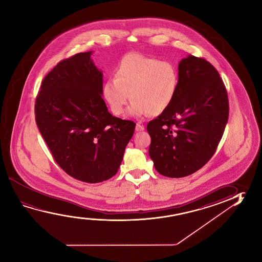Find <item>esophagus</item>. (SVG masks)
<instances>
[{"instance_id": "34e87169", "label": "esophagus", "mask_w": 262, "mask_h": 262, "mask_svg": "<svg viewBox=\"0 0 262 262\" xmlns=\"http://www.w3.org/2000/svg\"><path fill=\"white\" fill-rule=\"evenodd\" d=\"M135 130L136 132H142V130H144V127L142 125L140 124V123H137L136 127H135Z\"/></svg>"}]
</instances>
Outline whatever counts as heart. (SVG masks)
<instances>
[{
  "instance_id": "b5f03b06",
  "label": "heart",
  "mask_w": 262,
  "mask_h": 262,
  "mask_svg": "<svg viewBox=\"0 0 262 262\" xmlns=\"http://www.w3.org/2000/svg\"><path fill=\"white\" fill-rule=\"evenodd\" d=\"M179 81L178 69L171 62L132 53L120 61L114 78L104 82L102 95L118 116L124 112L129 96L133 100L129 116L159 115L176 99Z\"/></svg>"
}]
</instances>
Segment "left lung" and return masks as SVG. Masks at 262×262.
I'll return each mask as SVG.
<instances>
[{"label":"left lung","mask_w":262,"mask_h":262,"mask_svg":"<svg viewBox=\"0 0 262 262\" xmlns=\"http://www.w3.org/2000/svg\"><path fill=\"white\" fill-rule=\"evenodd\" d=\"M178 72L176 99L147 125L155 169L171 178L190 176L210 160L228 120L227 90L208 61L189 55Z\"/></svg>","instance_id":"8db88e82"}]
</instances>
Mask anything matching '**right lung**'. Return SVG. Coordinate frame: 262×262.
Here are the masks:
<instances>
[{
    "instance_id": "1",
    "label": "right lung",
    "mask_w": 262,
    "mask_h": 262,
    "mask_svg": "<svg viewBox=\"0 0 262 262\" xmlns=\"http://www.w3.org/2000/svg\"><path fill=\"white\" fill-rule=\"evenodd\" d=\"M92 51L62 60L43 78L35 121L56 163L77 180L96 184L115 176L135 123L112 116L102 99L103 74Z\"/></svg>"
}]
</instances>
